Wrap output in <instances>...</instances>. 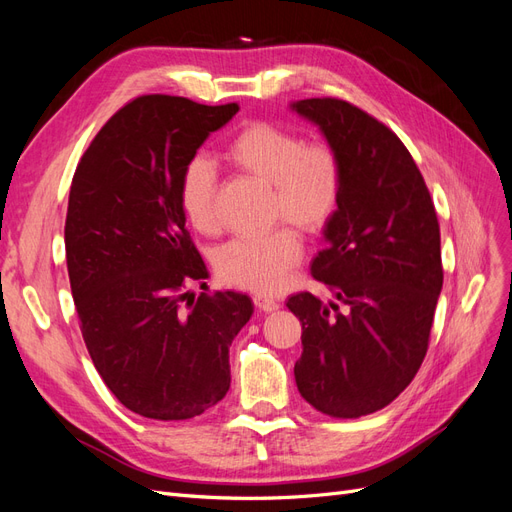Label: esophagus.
I'll return each instance as SVG.
<instances>
[{
	"mask_svg": "<svg viewBox=\"0 0 512 512\" xmlns=\"http://www.w3.org/2000/svg\"><path fill=\"white\" fill-rule=\"evenodd\" d=\"M254 303H256V307L260 309V312H277V309H280V303H277L275 299H269V297H254Z\"/></svg>",
	"mask_w": 512,
	"mask_h": 512,
	"instance_id": "obj_1",
	"label": "esophagus"
}]
</instances>
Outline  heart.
<instances>
[{"label": "heart", "mask_w": 512, "mask_h": 512, "mask_svg": "<svg viewBox=\"0 0 512 512\" xmlns=\"http://www.w3.org/2000/svg\"><path fill=\"white\" fill-rule=\"evenodd\" d=\"M224 160L239 173L269 185L273 222L286 220L305 232H320L342 200V162L327 143H305L294 130L256 121L241 128L224 147ZM218 175L205 158L185 164L179 203L185 220L200 232L218 228L215 215ZM303 254L292 228H277L262 239H235L215 254L224 282L269 294L280 290Z\"/></svg>", "instance_id": "1"}]
</instances>
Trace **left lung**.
<instances>
[{
    "instance_id": "1",
    "label": "left lung",
    "mask_w": 512,
    "mask_h": 512,
    "mask_svg": "<svg viewBox=\"0 0 512 512\" xmlns=\"http://www.w3.org/2000/svg\"><path fill=\"white\" fill-rule=\"evenodd\" d=\"M342 162V200L322 228L312 275L339 313L312 292L286 307L303 324L294 363L301 397L322 414L356 418L406 389L421 367L442 290L440 226L421 170L397 134L335 98L290 102Z\"/></svg>"
}]
</instances>
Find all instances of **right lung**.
I'll use <instances>...</instances> for the list:
<instances>
[{
  "mask_svg": "<svg viewBox=\"0 0 512 512\" xmlns=\"http://www.w3.org/2000/svg\"><path fill=\"white\" fill-rule=\"evenodd\" d=\"M237 111L136 98L106 121L70 185L66 260L85 346L111 393L145 418L185 421L222 401L228 348L254 314L241 292L181 294L209 271L185 228L179 179Z\"/></svg>",
  "mask_w": 512,
  "mask_h": 512,
  "instance_id": "obj_1",
  "label": "right lung"
}]
</instances>
